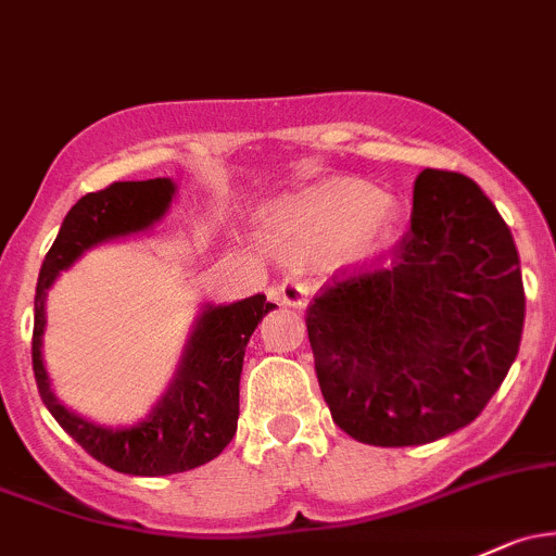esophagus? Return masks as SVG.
<instances>
[{"label":"esophagus","mask_w":556,"mask_h":556,"mask_svg":"<svg viewBox=\"0 0 556 556\" xmlns=\"http://www.w3.org/2000/svg\"><path fill=\"white\" fill-rule=\"evenodd\" d=\"M277 298L282 306L290 308H306L308 298H312V288L306 282H298V279H285L277 288Z\"/></svg>","instance_id":"obj_1"}]
</instances>
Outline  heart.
Wrapping results in <instances>:
<instances>
[{
  "mask_svg": "<svg viewBox=\"0 0 556 556\" xmlns=\"http://www.w3.org/2000/svg\"><path fill=\"white\" fill-rule=\"evenodd\" d=\"M400 202L359 180L330 178L268 204L261 215L266 242L290 261H365L400 224Z\"/></svg>",
  "mask_w": 556,
  "mask_h": 556,
  "instance_id": "b5f03b06",
  "label": "heart"
}]
</instances>
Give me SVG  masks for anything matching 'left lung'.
Wrapping results in <instances>:
<instances>
[{"mask_svg": "<svg viewBox=\"0 0 556 556\" xmlns=\"http://www.w3.org/2000/svg\"><path fill=\"white\" fill-rule=\"evenodd\" d=\"M517 244L471 178L424 170L391 268L332 285L306 330L332 420L356 442L426 445L475 420L517 359Z\"/></svg>", "mask_w": 556, "mask_h": 556, "instance_id": "8db88e82", "label": "left lung"}]
</instances>
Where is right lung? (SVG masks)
<instances>
[{
  "instance_id": "obj_1",
  "label": "right lung",
  "mask_w": 556,
  "mask_h": 556,
  "mask_svg": "<svg viewBox=\"0 0 556 556\" xmlns=\"http://www.w3.org/2000/svg\"><path fill=\"white\" fill-rule=\"evenodd\" d=\"M178 186L170 178L125 180L87 194L68 210L42 263L34 298L31 359L39 396L74 442L109 469L132 477H165L218 458L239 418V376L244 346L274 303L258 293L237 303H204L165 394L149 416L127 426H103L68 410L47 376L42 338L47 293L87 250L154 229L170 210Z\"/></svg>"
}]
</instances>
